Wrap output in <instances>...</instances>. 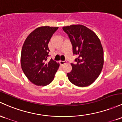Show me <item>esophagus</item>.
<instances>
[{
	"label": "esophagus",
	"mask_w": 122,
	"mask_h": 122,
	"mask_svg": "<svg viewBox=\"0 0 122 122\" xmlns=\"http://www.w3.org/2000/svg\"><path fill=\"white\" fill-rule=\"evenodd\" d=\"M60 63L61 65H63L66 63V61H60Z\"/></svg>",
	"instance_id": "1"
}]
</instances>
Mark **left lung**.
<instances>
[{"mask_svg": "<svg viewBox=\"0 0 122 122\" xmlns=\"http://www.w3.org/2000/svg\"><path fill=\"white\" fill-rule=\"evenodd\" d=\"M62 29L69 37L73 53L78 56L71 63L72 69L67 73L68 79L79 87L90 85L102 71L104 51L101 41L92 30L82 25L64 26Z\"/></svg>", "mask_w": 122, "mask_h": 122, "instance_id": "left-lung-1", "label": "left lung"}]
</instances>
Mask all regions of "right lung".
<instances>
[{
  "instance_id": "right-lung-1",
  "label": "right lung",
  "mask_w": 122,
  "mask_h": 122,
  "mask_svg": "<svg viewBox=\"0 0 122 122\" xmlns=\"http://www.w3.org/2000/svg\"><path fill=\"white\" fill-rule=\"evenodd\" d=\"M58 27L41 26L26 37L22 48L21 65L24 74L37 86H46L53 81L59 64L47 61L50 50L49 41Z\"/></svg>"
}]
</instances>
